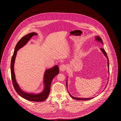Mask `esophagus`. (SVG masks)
<instances>
[{"instance_id":"1","label":"esophagus","mask_w":121,"mask_h":121,"mask_svg":"<svg viewBox=\"0 0 121 121\" xmlns=\"http://www.w3.org/2000/svg\"><path fill=\"white\" fill-rule=\"evenodd\" d=\"M60 69L61 71H65L66 69V66L64 64L61 65L60 66Z\"/></svg>"}]
</instances>
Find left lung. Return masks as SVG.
I'll use <instances>...</instances> for the list:
<instances>
[{
  "label": "left lung",
  "mask_w": 121,
  "mask_h": 121,
  "mask_svg": "<svg viewBox=\"0 0 121 121\" xmlns=\"http://www.w3.org/2000/svg\"><path fill=\"white\" fill-rule=\"evenodd\" d=\"M95 40L97 41H98V42H101L103 45H104V43H103V41L102 40V39H101V38L99 36H97L95 37ZM101 51L103 52V54L104 55V56L106 57V58L107 59V61H108V73H109V60H108V56H107V53L105 51V50H104L103 48H101L100 49ZM68 79L66 80V86H67V87L68 88ZM107 86V85H106ZM106 87H105V88H106ZM104 88V89H105ZM69 95H70V96L73 98V99H74L75 100H80V101H86V100H90V99H92V98H93V97H91V98H79V97H73L72 95H71V94L69 93Z\"/></svg>",
  "instance_id": "obj_1"
}]
</instances>
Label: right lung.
<instances>
[{"label":"right lung","mask_w":121,"mask_h":121,"mask_svg":"<svg viewBox=\"0 0 121 121\" xmlns=\"http://www.w3.org/2000/svg\"><path fill=\"white\" fill-rule=\"evenodd\" d=\"M38 34L33 32L28 34L23 37L17 42L15 49L13 54L12 56L11 62V72L13 86L17 94L22 98L33 102H42L45 101L48 97L50 91V86L52 79L59 73V69L58 65H56L51 69H47L44 75V89L40 93L34 94L29 93L22 90L19 86L15 78L14 70V65L17 51L23 47L29 41L31 38Z\"/></svg>","instance_id":"add662e5"}]
</instances>
